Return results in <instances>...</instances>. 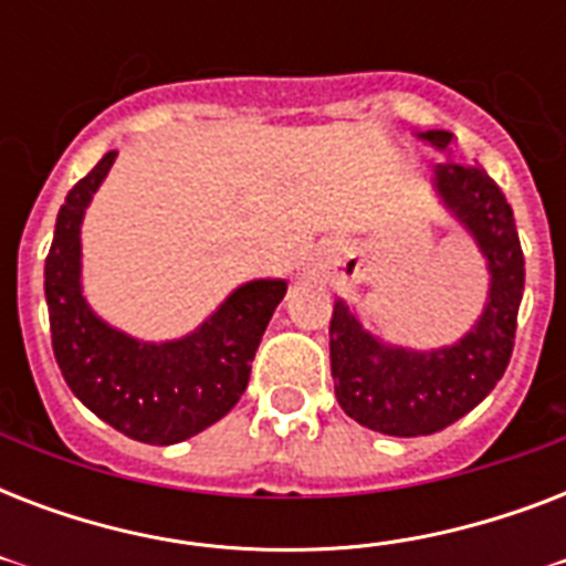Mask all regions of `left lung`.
<instances>
[{
	"instance_id": "1",
	"label": "left lung",
	"mask_w": 566,
	"mask_h": 566,
	"mask_svg": "<svg viewBox=\"0 0 566 566\" xmlns=\"http://www.w3.org/2000/svg\"><path fill=\"white\" fill-rule=\"evenodd\" d=\"M413 137L447 155L431 172V193L482 252L488 300L455 344L411 349L373 335L353 305L337 296L328 326L337 402L355 422L394 438L434 434L491 394L511 361L526 284L514 211L500 185L479 164L449 161V132L429 128Z\"/></svg>"
}]
</instances>
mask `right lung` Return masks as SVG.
<instances>
[{
	"label": "right lung",
	"mask_w": 566,
	"mask_h": 566,
	"mask_svg": "<svg viewBox=\"0 0 566 566\" xmlns=\"http://www.w3.org/2000/svg\"><path fill=\"white\" fill-rule=\"evenodd\" d=\"M117 153L66 193L49 247L43 291L61 376L99 420L155 447L188 440L222 420L247 390L264 328L287 293L284 279L240 284L172 340H140L91 308L82 284V222Z\"/></svg>",
	"instance_id": "right-lung-1"
}]
</instances>
